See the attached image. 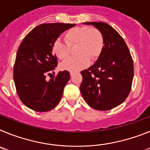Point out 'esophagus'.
Here are the masks:
<instances>
[{
	"instance_id": "obj_1",
	"label": "esophagus",
	"mask_w": 150,
	"mask_h": 150,
	"mask_svg": "<svg viewBox=\"0 0 150 150\" xmlns=\"http://www.w3.org/2000/svg\"><path fill=\"white\" fill-rule=\"evenodd\" d=\"M76 74V73H74V72H71V73H70V74H71V76H74V74Z\"/></svg>"
}]
</instances>
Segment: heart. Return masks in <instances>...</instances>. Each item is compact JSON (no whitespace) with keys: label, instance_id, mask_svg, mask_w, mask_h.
Here are the masks:
<instances>
[{"label":"heart","instance_id":"heart-1","mask_svg":"<svg viewBox=\"0 0 150 150\" xmlns=\"http://www.w3.org/2000/svg\"><path fill=\"white\" fill-rule=\"evenodd\" d=\"M64 40H56L53 43L52 50L61 60H64L70 55V47L76 46V58L67 59L61 64L62 70L76 72L89 64L90 59L95 60L101 53L104 46V38L101 32L95 28L86 26L74 28L64 34Z\"/></svg>","mask_w":150,"mask_h":150}]
</instances>
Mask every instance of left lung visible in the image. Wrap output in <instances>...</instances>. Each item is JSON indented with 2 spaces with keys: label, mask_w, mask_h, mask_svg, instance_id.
Wrapping results in <instances>:
<instances>
[{
  "label": "left lung",
  "mask_w": 150,
  "mask_h": 150,
  "mask_svg": "<svg viewBox=\"0 0 150 150\" xmlns=\"http://www.w3.org/2000/svg\"><path fill=\"white\" fill-rule=\"evenodd\" d=\"M98 29L104 38L101 53L93 65L81 71L80 92L98 110H109L125 100L132 88L134 63L120 34L105 22H84Z\"/></svg>",
  "instance_id": "obj_1"
}]
</instances>
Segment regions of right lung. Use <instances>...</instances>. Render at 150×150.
Masks as SVG:
<instances>
[{
  "label": "right lung",
  "mask_w": 150,
  "mask_h": 150,
  "mask_svg": "<svg viewBox=\"0 0 150 150\" xmlns=\"http://www.w3.org/2000/svg\"><path fill=\"white\" fill-rule=\"evenodd\" d=\"M75 24H42L26 35L17 51L13 79L18 98L26 107L37 112H47L57 106L70 79L67 71L46 80L58 64L52 46L61 34Z\"/></svg>",
  "instance_id": "obj_1"
}]
</instances>
